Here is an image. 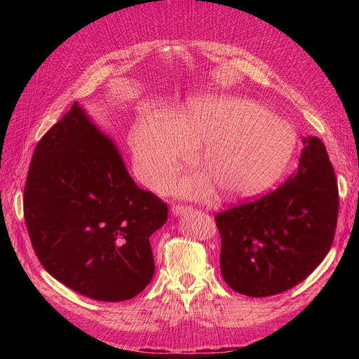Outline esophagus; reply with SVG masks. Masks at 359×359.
<instances>
[{"label":"esophagus","instance_id":"esophagus-1","mask_svg":"<svg viewBox=\"0 0 359 359\" xmlns=\"http://www.w3.org/2000/svg\"><path fill=\"white\" fill-rule=\"evenodd\" d=\"M193 208L190 205H182V203H177V205H173L172 206V214L173 215H180V214H182V212H187V211H191Z\"/></svg>","mask_w":359,"mask_h":359}]
</instances>
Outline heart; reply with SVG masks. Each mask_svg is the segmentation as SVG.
Returning <instances> with one entry per match:
<instances>
[{
    "instance_id": "heart-1",
    "label": "heart",
    "mask_w": 359,
    "mask_h": 359,
    "mask_svg": "<svg viewBox=\"0 0 359 359\" xmlns=\"http://www.w3.org/2000/svg\"><path fill=\"white\" fill-rule=\"evenodd\" d=\"M137 175L160 190L201 147L205 172L177 184L186 196H206L215 184L223 196L248 198L283 175L297 148V133L268 107L241 97L202 95L175 115H144L130 133Z\"/></svg>"
}]
</instances>
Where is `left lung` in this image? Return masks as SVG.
Instances as JSON below:
<instances>
[{
    "mask_svg": "<svg viewBox=\"0 0 359 359\" xmlns=\"http://www.w3.org/2000/svg\"><path fill=\"white\" fill-rule=\"evenodd\" d=\"M298 169L262 198L215 214L220 271L247 297L277 295L306 280L328 255L339 217V187L320 139H304Z\"/></svg>",
    "mask_w": 359,
    "mask_h": 359,
    "instance_id": "obj_1",
    "label": "left lung"
}]
</instances>
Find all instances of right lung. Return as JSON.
Wrapping results in <instances>:
<instances>
[{"label":"right lung","mask_w":359,"mask_h":359,"mask_svg":"<svg viewBox=\"0 0 359 359\" xmlns=\"http://www.w3.org/2000/svg\"><path fill=\"white\" fill-rule=\"evenodd\" d=\"M24 217L48 273L83 297L119 302L154 276L149 236L168 205L139 189L114 142L74 103L32 154Z\"/></svg>","instance_id":"add662e5"}]
</instances>
